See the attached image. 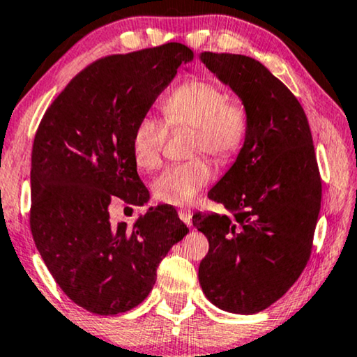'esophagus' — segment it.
Here are the masks:
<instances>
[{
	"mask_svg": "<svg viewBox=\"0 0 357 357\" xmlns=\"http://www.w3.org/2000/svg\"><path fill=\"white\" fill-rule=\"evenodd\" d=\"M192 216H193V213H192V209H188V208H182L178 211V218L182 219V221L187 224L188 227H192Z\"/></svg>",
	"mask_w": 357,
	"mask_h": 357,
	"instance_id": "1",
	"label": "esophagus"
}]
</instances>
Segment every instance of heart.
<instances>
[{"instance_id":"b5f03b06","label":"heart","mask_w":357,"mask_h":357,"mask_svg":"<svg viewBox=\"0 0 357 357\" xmlns=\"http://www.w3.org/2000/svg\"><path fill=\"white\" fill-rule=\"evenodd\" d=\"M160 110L164 121L146 115L135 126L131 149L139 169L153 170L160 164L169 130H190V154L206 153L218 162L232 159L250 133L248 107L204 77H195L174 87L160 102ZM211 177L213 169L204 158L172 164L155 177L154 197L162 203L185 206L198 197Z\"/></svg>"}]
</instances>
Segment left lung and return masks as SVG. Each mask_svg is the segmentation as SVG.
Returning <instances> with one entry per match:
<instances>
[{
  "label": "left lung",
  "instance_id": "obj_1",
  "mask_svg": "<svg viewBox=\"0 0 357 357\" xmlns=\"http://www.w3.org/2000/svg\"><path fill=\"white\" fill-rule=\"evenodd\" d=\"M202 61L248 107L247 143L208 198L227 214L197 213L208 237L198 278L204 296L232 314H257L294 284L309 261L321 178L305 112L260 61L202 53Z\"/></svg>",
  "mask_w": 357,
  "mask_h": 357
}]
</instances>
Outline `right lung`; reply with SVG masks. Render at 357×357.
<instances>
[{
    "instance_id": "add662e5",
    "label": "right lung",
    "mask_w": 357,
    "mask_h": 357,
    "mask_svg": "<svg viewBox=\"0 0 357 357\" xmlns=\"http://www.w3.org/2000/svg\"><path fill=\"white\" fill-rule=\"evenodd\" d=\"M193 61L182 43L100 58L48 107L32 146L31 231L61 291L82 309L116 315L141 304L159 263L188 227L167 204L128 229L109 204L141 206L149 192L136 172L135 126Z\"/></svg>"
}]
</instances>
